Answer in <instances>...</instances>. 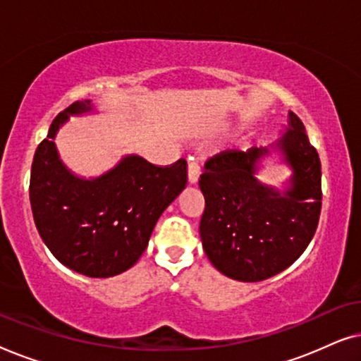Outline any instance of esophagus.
Listing matches in <instances>:
<instances>
[{
	"label": "esophagus",
	"instance_id": "obj_1",
	"mask_svg": "<svg viewBox=\"0 0 361 361\" xmlns=\"http://www.w3.org/2000/svg\"><path fill=\"white\" fill-rule=\"evenodd\" d=\"M200 177V166L197 164L195 161H190L189 166H187V180H189L190 185H195L199 182Z\"/></svg>",
	"mask_w": 361,
	"mask_h": 361
}]
</instances>
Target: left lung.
Returning <instances> with one entry per match:
<instances>
[{
  "instance_id": "obj_1",
  "label": "left lung",
  "mask_w": 361,
  "mask_h": 361,
  "mask_svg": "<svg viewBox=\"0 0 361 361\" xmlns=\"http://www.w3.org/2000/svg\"><path fill=\"white\" fill-rule=\"evenodd\" d=\"M269 159L291 172L279 188L257 177ZM204 169L200 238L207 258L221 274L258 283L304 253L317 230L322 174L317 151L293 111L273 146L221 152Z\"/></svg>"
}]
</instances>
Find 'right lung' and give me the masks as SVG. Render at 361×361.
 <instances>
[{
  "label": "right lung",
  "instance_id": "1",
  "mask_svg": "<svg viewBox=\"0 0 361 361\" xmlns=\"http://www.w3.org/2000/svg\"><path fill=\"white\" fill-rule=\"evenodd\" d=\"M92 100L75 102L37 146L29 199L34 224L51 253L88 278L130 269L149 243L156 221L187 184V162L157 167L126 154L97 177H82L61 159L56 137L71 116L97 115Z\"/></svg>",
  "mask_w": 361,
  "mask_h": 361
}]
</instances>
